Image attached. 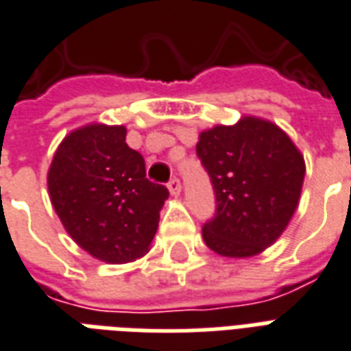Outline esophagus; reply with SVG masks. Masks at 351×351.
Listing matches in <instances>:
<instances>
[{"label":"esophagus","mask_w":351,"mask_h":351,"mask_svg":"<svg viewBox=\"0 0 351 351\" xmlns=\"http://www.w3.org/2000/svg\"><path fill=\"white\" fill-rule=\"evenodd\" d=\"M168 191L172 196H179V192H181V181L178 178L170 179V183H168Z\"/></svg>","instance_id":"obj_1"}]
</instances>
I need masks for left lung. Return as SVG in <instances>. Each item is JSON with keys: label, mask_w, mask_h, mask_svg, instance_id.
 <instances>
[{"label": "left lung", "mask_w": 351, "mask_h": 351, "mask_svg": "<svg viewBox=\"0 0 351 351\" xmlns=\"http://www.w3.org/2000/svg\"><path fill=\"white\" fill-rule=\"evenodd\" d=\"M196 154L209 172L216 215L205 244L222 257L246 259L270 247L296 213L305 178L302 152L270 120L242 116L199 133Z\"/></svg>", "instance_id": "left-lung-1"}]
</instances>
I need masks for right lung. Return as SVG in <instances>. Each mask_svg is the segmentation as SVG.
Listing matches in <instances>:
<instances>
[{"mask_svg":"<svg viewBox=\"0 0 351 351\" xmlns=\"http://www.w3.org/2000/svg\"><path fill=\"white\" fill-rule=\"evenodd\" d=\"M123 125L86 123L62 138L47 170L55 213L94 259L123 265L149 252L168 191L146 178Z\"/></svg>","mask_w":351,"mask_h":351,"instance_id":"add662e5","label":"right lung"}]
</instances>
